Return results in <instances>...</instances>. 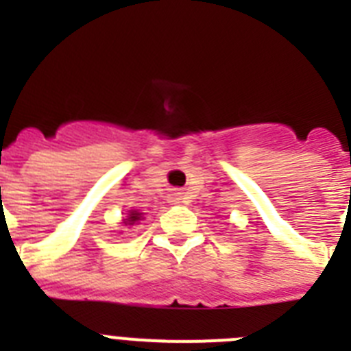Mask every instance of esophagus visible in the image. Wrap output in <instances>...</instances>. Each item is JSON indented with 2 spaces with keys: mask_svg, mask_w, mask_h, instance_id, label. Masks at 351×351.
<instances>
[{
  "mask_svg": "<svg viewBox=\"0 0 351 351\" xmlns=\"http://www.w3.org/2000/svg\"><path fill=\"white\" fill-rule=\"evenodd\" d=\"M178 200H181V198H178V197H176V202H178Z\"/></svg>",
  "mask_w": 351,
  "mask_h": 351,
  "instance_id": "34e87169",
  "label": "esophagus"
}]
</instances>
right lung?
Wrapping results in <instances>:
<instances>
[{
  "label": "right lung",
  "instance_id": "1",
  "mask_svg": "<svg viewBox=\"0 0 351 351\" xmlns=\"http://www.w3.org/2000/svg\"><path fill=\"white\" fill-rule=\"evenodd\" d=\"M138 219H141V213H137V210H132L128 218H126V223H128V225H133V223L138 221Z\"/></svg>",
  "mask_w": 351,
  "mask_h": 351
}]
</instances>
